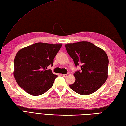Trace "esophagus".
<instances>
[{
  "label": "esophagus",
  "mask_w": 126,
  "mask_h": 126,
  "mask_svg": "<svg viewBox=\"0 0 126 126\" xmlns=\"http://www.w3.org/2000/svg\"><path fill=\"white\" fill-rule=\"evenodd\" d=\"M69 75V74H64L63 75V77H67Z\"/></svg>",
  "instance_id": "34e87169"
}]
</instances>
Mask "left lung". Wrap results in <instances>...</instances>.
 <instances>
[{"instance_id": "left-lung-1", "label": "left lung", "mask_w": 126, "mask_h": 126, "mask_svg": "<svg viewBox=\"0 0 126 126\" xmlns=\"http://www.w3.org/2000/svg\"><path fill=\"white\" fill-rule=\"evenodd\" d=\"M65 48L75 66L81 65V70L74 74V83L69 87L82 95L95 92L108 77L109 62L106 52L87 41L68 43L65 44Z\"/></svg>"}]
</instances>
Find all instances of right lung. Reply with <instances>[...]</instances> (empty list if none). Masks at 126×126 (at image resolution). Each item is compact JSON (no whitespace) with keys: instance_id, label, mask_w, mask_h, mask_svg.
I'll return each instance as SVG.
<instances>
[{"instance_id":"add662e5","label":"right lung","mask_w":126,"mask_h":126,"mask_svg":"<svg viewBox=\"0 0 126 126\" xmlns=\"http://www.w3.org/2000/svg\"><path fill=\"white\" fill-rule=\"evenodd\" d=\"M62 44L36 43L20 49L14 60L13 75L18 84L33 96L44 94L52 87L57 75L47 66Z\"/></svg>"}]
</instances>
